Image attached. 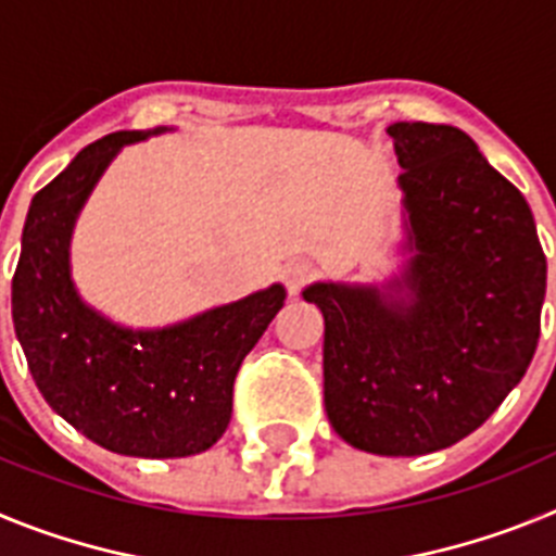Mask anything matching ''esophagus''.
<instances>
[{
    "instance_id": "34e87169",
    "label": "esophagus",
    "mask_w": 556,
    "mask_h": 556,
    "mask_svg": "<svg viewBox=\"0 0 556 556\" xmlns=\"http://www.w3.org/2000/svg\"><path fill=\"white\" fill-rule=\"evenodd\" d=\"M281 275H283V283H287L289 294H298L308 281H312L314 267L306 262V258H294V262L283 264Z\"/></svg>"
}]
</instances>
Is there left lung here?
Here are the masks:
<instances>
[{
  "instance_id": "obj_1",
  "label": "left lung",
  "mask_w": 556,
  "mask_h": 556,
  "mask_svg": "<svg viewBox=\"0 0 556 556\" xmlns=\"http://www.w3.org/2000/svg\"><path fill=\"white\" fill-rule=\"evenodd\" d=\"M409 258L384 283L317 281L326 412L348 445L424 456L479 429L518 387L540 337L546 255L529 203L468 132L387 127Z\"/></svg>"
}]
</instances>
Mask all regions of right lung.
Here are the masks:
<instances>
[{"instance_id": "obj_1", "label": "right lung", "mask_w": 556, "mask_h": 556, "mask_svg": "<svg viewBox=\"0 0 556 556\" xmlns=\"http://www.w3.org/2000/svg\"><path fill=\"white\" fill-rule=\"evenodd\" d=\"M122 130L88 144L27 211L13 275V326L38 390L66 424L125 456L172 459L217 443L244 356L287 301L273 283L164 328H127L72 281V233L122 147L166 132Z\"/></svg>"}]
</instances>
